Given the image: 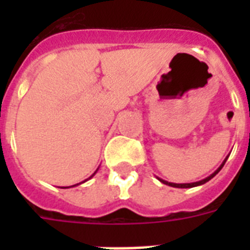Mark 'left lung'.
Here are the masks:
<instances>
[{"mask_svg": "<svg viewBox=\"0 0 250 250\" xmlns=\"http://www.w3.org/2000/svg\"><path fill=\"white\" fill-rule=\"evenodd\" d=\"M226 161H227V158H226L225 161H223V164L221 165V166L218 167L217 171H214L213 174L210 175V176H208V178L202 179V180H200V182H194V183H186V184H176V183H170V182H166V180H162V179H160V182H162L164 184H166V186H170V187H175V188H192V187H197V186H202V184H205L206 182H209L210 179H213L215 175L221 171V168L223 167V165L226 164Z\"/></svg>", "mask_w": 250, "mask_h": 250, "instance_id": "left-lung-1", "label": "left lung"}]
</instances>
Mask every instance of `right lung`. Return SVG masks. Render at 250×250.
<instances>
[{"instance_id": "obj_1", "label": "right lung", "mask_w": 250, "mask_h": 250, "mask_svg": "<svg viewBox=\"0 0 250 250\" xmlns=\"http://www.w3.org/2000/svg\"><path fill=\"white\" fill-rule=\"evenodd\" d=\"M94 174H96V172H94ZM94 174H93V175H94ZM93 175H92V176H93ZM92 176H90V178H92ZM72 187H74V186H72ZM66 188H67V187H66Z\"/></svg>"}]
</instances>
